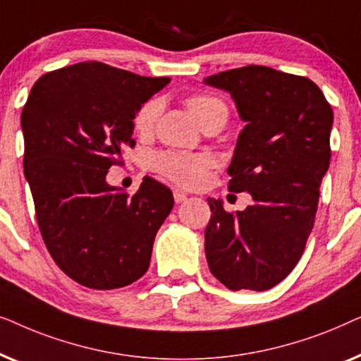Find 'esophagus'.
I'll return each mask as SVG.
<instances>
[{
  "label": "esophagus",
  "mask_w": 361,
  "mask_h": 361,
  "mask_svg": "<svg viewBox=\"0 0 361 361\" xmlns=\"http://www.w3.org/2000/svg\"><path fill=\"white\" fill-rule=\"evenodd\" d=\"M174 200H176V204H182V202L187 200V195L180 190H174Z\"/></svg>",
  "instance_id": "34e87169"
}]
</instances>
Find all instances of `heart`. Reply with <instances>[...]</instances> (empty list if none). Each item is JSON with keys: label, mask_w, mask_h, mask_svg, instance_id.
Masks as SVG:
<instances>
[{"label": "heart", "mask_w": 361, "mask_h": 361, "mask_svg": "<svg viewBox=\"0 0 361 361\" xmlns=\"http://www.w3.org/2000/svg\"><path fill=\"white\" fill-rule=\"evenodd\" d=\"M192 116L204 128L224 123L228 118V106L221 98L210 93H195L185 100ZM162 111L161 98H149L137 108L133 126L140 136H149L157 125ZM156 169L167 179L182 187H197L205 180L212 167V159L205 154H185V152H162L154 161Z\"/></svg>", "instance_id": "1"}]
</instances>
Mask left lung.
Masks as SVG:
<instances>
[{
    "label": "left lung",
    "instance_id": "1",
    "mask_svg": "<svg viewBox=\"0 0 361 361\" xmlns=\"http://www.w3.org/2000/svg\"><path fill=\"white\" fill-rule=\"evenodd\" d=\"M205 83L230 92L246 121L228 189L255 200L243 212H226L221 200L209 199L207 263L231 290L271 289L298 264L314 228L332 152V106L310 78L264 66L231 68Z\"/></svg>",
    "mask_w": 361,
    "mask_h": 361
}]
</instances>
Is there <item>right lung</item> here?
<instances>
[{
  "mask_svg": "<svg viewBox=\"0 0 361 361\" xmlns=\"http://www.w3.org/2000/svg\"><path fill=\"white\" fill-rule=\"evenodd\" d=\"M169 80L80 62L44 73L31 88L21 113L24 174L47 251L78 284L123 288L149 268L172 192L145 177L130 195L105 177L136 145L137 108Z\"/></svg>",
  "mask_w": 361,
  "mask_h": 361,
  "instance_id": "1",
  "label": "right lung"
}]
</instances>
